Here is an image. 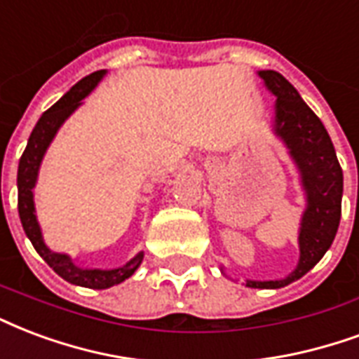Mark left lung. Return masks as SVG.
I'll return each mask as SVG.
<instances>
[{"label": "left lung", "instance_id": "8db88e82", "mask_svg": "<svg viewBox=\"0 0 359 359\" xmlns=\"http://www.w3.org/2000/svg\"><path fill=\"white\" fill-rule=\"evenodd\" d=\"M259 76L278 97L276 133L287 144L289 154L301 171L308 200L299 233V266L285 280L247 281V285L255 289H280L314 268L335 240L341 220L342 169L325 127L293 85L274 70H262Z\"/></svg>", "mask_w": 359, "mask_h": 359}]
</instances>
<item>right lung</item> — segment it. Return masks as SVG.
<instances>
[{"instance_id": "add662e5", "label": "right lung", "mask_w": 359, "mask_h": 359, "mask_svg": "<svg viewBox=\"0 0 359 359\" xmlns=\"http://www.w3.org/2000/svg\"><path fill=\"white\" fill-rule=\"evenodd\" d=\"M104 70L93 72L91 76H87L81 81L72 87L70 91L66 93L65 97L58 100L57 104H53L43 116L39 118V121L34 127L26 150H24L20 163H18V215H20V222L26 236L30 238L34 249L41 255L49 266L57 272L60 278H65L66 281H70L74 285H81V287L91 289H106L112 287L116 283H121L127 280L129 276L135 274V270L139 268L142 262L144 255L139 253L135 259L123 264L119 268H112V270H98V268H78L70 261V257L60 253H53L47 249L41 238V230H39L38 220H36V213H34V187H36V179H38L39 163L43 159V154L47 150V146L51 144L53 137L57 135L58 127L65 123V119L70 116L83 100L89 93L95 89V85L102 79Z\"/></svg>"}]
</instances>
